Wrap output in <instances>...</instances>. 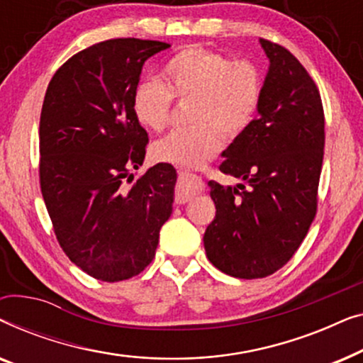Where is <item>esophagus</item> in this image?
<instances>
[{
	"label": "esophagus",
	"instance_id": "1",
	"mask_svg": "<svg viewBox=\"0 0 363 363\" xmlns=\"http://www.w3.org/2000/svg\"><path fill=\"white\" fill-rule=\"evenodd\" d=\"M205 188V183L200 177L193 173H180L177 185V203H188L191 201L196 195H200Z\"/></svg>",
	"mask_w": 363,
	"mask_h": 363
}]
</instances>
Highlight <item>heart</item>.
Returning a JSON list of instances; mask_svg holds the SVG:
<instances>
[{
    "instance_id": "1",
    "label": "heart",
    "mask_w": 363,
    "mask_h": 363,
    "mask_svg": "<svg viewBox=\"0 0 363 363\" xmlns=\"http://www.w3.org/2000/svg\"><path fill=\"white\" fill-rule=\"evenodd\" d=\"M160 82L142 81L132 94V112L143 128L162 132L170 121L172 97L188 101V121L153 143L157 160L198 167L216 155L225 138L241 137L255 121L262 96L255 62L233 61L206 48H185L163 64Z\"/></svg>"
}]
</instances>
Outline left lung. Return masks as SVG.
<instances>
[{
	"label": "left lung",
	"mask_w": 363,
	"mask_h": 363,
	"mask_svg": "<svg viewBox=\"0 0 363 363\" xmlns=\"http://www.w3.org/2000/svg\"><path fill=\"white\" fill-rule=\"evenodd\" d=\"M269 67L250 128L221 153L220 170L247 183L208 182L216 215L203 242L210 262L240 279L281 269L304 240L317 208L324 108L304 66L259 39Z\"/></svg>",
	"instance_id": "left-lung-1"
}]
</instances>
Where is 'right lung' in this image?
Instances as JSON below:
<instances>
[{
  "label": "right lung",
  "mask_w": 363,
  "mask_h": 363,
  "mask_svg": "<svg viewBox=\"0 0 363 363\" xmlns=\"http://www.w3.org/2000/svg\"><path fill=\"white\" fill-rule=\"evenodd\" d=\"M170 44L108 39L64 62L39 122V178L57 241L99 281L130 279L150 264L172 215L177 170L157 163L138 180L148 135L132 112L142 67Z\"/></svg>",
  "instance_id": "obj_1"
}]
</instances>
